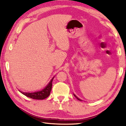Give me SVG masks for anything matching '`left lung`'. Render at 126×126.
<instances>
[{"instance_id": "8db88e82", "label": "left lung", "mask_w": 126, "mask_h": 126, "mask_svg": "<svg viewBox=\"0 0 126 126\" xmlns=\"http://www.w3.org/2000/svg\"><path fill=\"white\" fill-rule=\"evenodd\" d=\"M74 96H75V97H76V98L77 99V100H79V101H82V100H81V99H79V97H77V96H76V95H75V94H74Z\"/></svg>"}]
</instances>
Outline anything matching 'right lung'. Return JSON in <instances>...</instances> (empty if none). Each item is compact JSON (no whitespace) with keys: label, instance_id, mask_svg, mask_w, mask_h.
Instances as JSON below:
<instances>
[{"label":"right lung","instance_id":"add662e5","mask_svg":"<svg viewBox=\"0 0 126 126\" xmlns=\"http://www.w3.org/2000/svg\"><path fill=\"white\" fill-rule=\"evenodd\" d=\"M55 77L50 80L49 83L45 87L44 89H43L42 90L38 91V92H33V93H26V92H22L19 90V92L23 94V95L27 96L28 97H30L33 99H36V100H44L48 96L50 95L51 90L52 89V82L53 79Z\"/></svg>","mask_w":126,"mask_h":126}]
</instances>
